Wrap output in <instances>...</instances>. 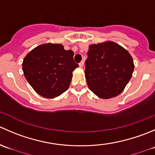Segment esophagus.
<instances>
[{"mask_svg":"<svg viewBox=\"0 0 155 155\" xmlns=\"http://www.w3.org/2000/svg\"><path fill=\"white\" fill-rule=\"evenodd\" d=\"M79 67H80V68H83L84 67V61H81L80 63H79Z\"/></svg>","mask_w":155,"mask_h":155,"instance_id":"obj_1","label":"esophagus"}]
</instances>
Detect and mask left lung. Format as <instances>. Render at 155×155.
<instances>
[{"instance_id":"left-lung-1","label":"left lung","mask_w":155,"mask_h":155,"mask_svg":"<svg viewBox=\"0 0 155 155\" xmlns=\"http://www.w3.org/2000/svg\"><path fill=\"white\" fill-rule=\"evenodd\" d=\"M134 63L130 54L114 41L89 45L85 61L88 88L103 99L120 94L133 76Z\"/></svg>"}]
</instances>
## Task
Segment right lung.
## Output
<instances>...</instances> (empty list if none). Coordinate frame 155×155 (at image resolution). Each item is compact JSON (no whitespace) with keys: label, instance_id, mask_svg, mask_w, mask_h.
Returning <instances> with one entry per match:
<instances>
[{"label":"right lung","instance_id":"right-lung-1","mask_svg":"<svg viewBox=\"0 0 155 155\" xmlns=\"http://www.w3.org/2000/svg\"><path fill=\"white\" fill-rule=\"evenodd\" d=\"M73 51L61 44L46 43L28 52L22 62V71L33 89L46 98L61 95L69 88L73 71L79 67Z\"/></svg>","mask_w":155,"mask_h":155}]
</instances>
